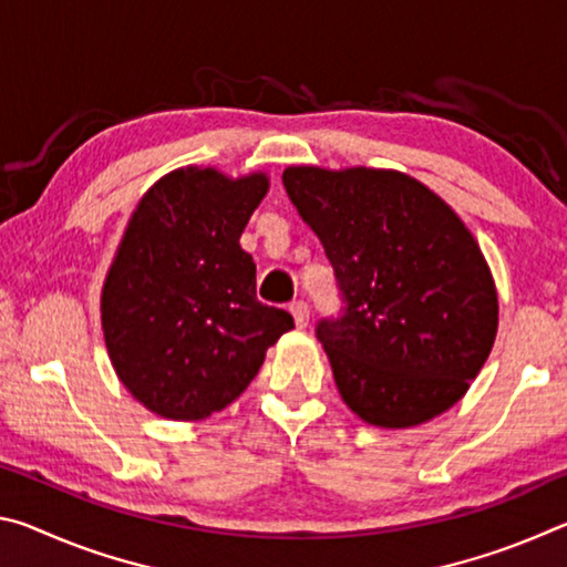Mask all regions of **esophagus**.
<instances>
[{
  "label": "esophagus",
  "mask_w": 567,
  "mask_h": 567,
  "mask_svg": "<svg viewBox=\"0 0 567 567\" xmlns=\"http://www.w3.org/2000/svg\"><path fill=\"white\" fill-rule=\"evenodd\" d=\"M290 312H292V318H295V324L300 330H305L307 328V322H310V307H307V302H292L290 305Z\"/></svg>",
  "instance_id": "esophagus-1"
}]
</instances>
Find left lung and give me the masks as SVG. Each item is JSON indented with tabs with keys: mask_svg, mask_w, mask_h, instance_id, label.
<instances>
[{
	"mask_svg": "<svg viewBox=\"0 0 567 567\" xmlns=\"http://www.w3.org/2000/svg\"><path fill=\"white\" fill-rule=\"evenodd\" d=\"M282 182L348 302L318 324L344 405L388 430L443 415L497 334L495 280L473 233L398 169L292 165Z\"/></svg>",
	"mask_w": 567,
	"mask_h": 567,
	"instance_id": "obj_1",
	"label": "left lung"
}]
</instances>
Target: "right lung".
I'll list each match as a JSON object with an SVG mask.
<instances>
[{"label": "right lung", "instance_id": "right-lung-1", "mask_svg": "<svg viewBox=\"0 0 567 567\" xmlns=\"http://www.w3.org/2000/svg\"><path fill=\"white\" fill-rule=\"evenodd\" d=\"M270 189L267 172L179 167L134 207L102 285V332L130 395L167 420L225 410L255 380L292 315L255 295L239 247Z\"/></svg>", "mask_w": 567, "mask_h": 567}]
</instances>
